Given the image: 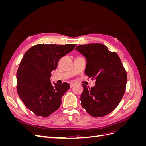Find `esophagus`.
Masks as SVG:
<instances>
[{
	"label": "esophagus",
	"instance_id": "34e87169",
	"mask_svg": "<svg viewBox=\"0 0 146 146\" xmlns=\"http://www.w3.org/2000/svg\"><path fill=\"white\" fill-rule=\"evenodd\" d=\"M75 85H76V83H70V86L72 88V87H73Z\"/></svg>",
	"mask_w": 146,
	"mask_h": 146
}]
</instances>
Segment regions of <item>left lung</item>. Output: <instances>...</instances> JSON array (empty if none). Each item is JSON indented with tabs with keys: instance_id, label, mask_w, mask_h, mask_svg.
<instances>
[{
	"instance_id": "1",
	"label": "left lung",
	"mask_w": 146,
	"mask_h": 146,
	"mask_svg": "<svg viewBox=\"0 0 146 146\" xmlns=\"http://www.w3.org/2000/svg\"><path fill=\"white\" fill-rule=\"evenodd\" d=\"M76 50L86 59V75L96 79L94 87L82 84V106L91 116L107 115L117 107L125 91L127 72L121 60L102 44L80 45Z\"/></svg>"
}]
</instances>
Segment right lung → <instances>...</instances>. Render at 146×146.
Here are the masks:
<instances>
[{
    "mask_svg": "<svg viewBox=\"0 0 146 146\" xmlns=\"http://www.w3.org/2000/svg\"><path fill=\"white\" fill-rule=\"evenodd\" d=\"M76 45L39 44L25 52L16 74L17 91L25 107L35 115L46 117L60 107L70 86L68 83L52 85L51 72Z\"/></svg>",
    "mask_w": 146,
    "mask_h": 146,
    "instance_id": "obj_1",
    "label": "right lung"
}]
</instances>
